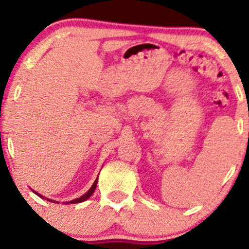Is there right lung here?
<instances>
[{
	"mask_svg": "<svg viewBox=\"0 0 249 249\" xmlns=\"http://www.w3.org/2000/svg\"><path fill=\"white\" fill-rule=\"evenodd\" d=\"M97 178H99V176H97ZM97 178H96V180H95V182H94V184L91 185V188H90V189L88 190V193H85V194L83 195V196L78 197V199H74V200H72V201L65 202V203H78V202L85 201V200H88V199H89V197L91 196L92 194H94L95 189H96V185H97ZM31 190H32V189H31ZM32 192H34L35 194H37V195H38L39 197H42V199H47V201H50V202H53V203H54V202H55V203H57V201H55V200H50V199H48V197H44L43 195L38 194V193H37V192H35V190H32Z\"/></svg>",
	"mask_w": 249,
	"mask_h": 249,
	"instance_id": "right-lung-1",
	"label": "right lung"
}]
</instances>
